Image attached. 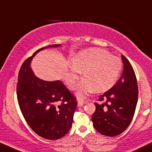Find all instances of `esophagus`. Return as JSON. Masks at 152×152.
Segmentation results:
<instances>
[{"mask_svg":"<svg viewBox=\"0 0 152 152\" xmlns=\"http://www.w3.org/2000/svg\"><path fill=\"white\" fill-rule=\"evenodd\" d=\"M84 101H83V100H78V106H82V105H84Z\"/></svg>","mask_w":152,"mask_h":152,"instance_id":"obj_1","label":"esophagus"}]
</instances>
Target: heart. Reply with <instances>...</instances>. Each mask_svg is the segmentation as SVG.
<instances>
[{
    "label": "heart",
    "mask_w": 152,
    "mask_h": 152,
    "mask_svg": "<svg viewBox=\"0 0 152 152\" xmlns=\"http://www.w3.org/2000/svg\"><path fill=\"white\" fill-rule=\"evenodd\" d=\"M72 68L66 78L71 89L76 87L79 71H84V78L79 85L77 95L84 97L95 89L103 92L114 85L122 69L119 57L111 55L108 51L91 48L79 52L71 60Z\"/></svg>",
    "instance_id": "b5f03b06"
}]
</instances>
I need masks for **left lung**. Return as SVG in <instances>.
I'll use <instances>...</instances> for the list:
<instances>
[{
  "mask_svg": "<svg viewBox=\"0 0 152 152\" xmlns=\"http://www.w3.org/2000/svg\"><path fill=\"white\" fill-rule=\"evenodd\" d=\"M124 69L120 79L95 102L92 116L94 127L100 134L116 136L130 124L138 102L136 76L129 60L122 55Z\"/></svg>",
  "mask_w": 152,
  "mask_h": 152,
  "instance_id": "left-lung-1",
  "label": "left lung"
}]
</instances>
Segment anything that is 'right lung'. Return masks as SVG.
Segmentation results:
<instances>
[{
    "label": "right lung",
    "instance_id": "obj_1",
    "mask_svg": "<svg viewBox=\"0 0 152 152\" xmlns=\"http://www.w3.org/2000/svg\"><path fill=\"white\" fill-rule=\"evenodd\" d=\"M44 49H38L22 63L17 79V100L30 128L42 138L57 140L71 129L77 101L60 81H45L34 76L30 67V61Z\"/></svg>",
    "mask_w": 152,
    "mask_h": 152
}]
</instances>
